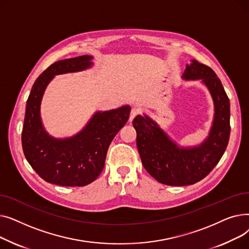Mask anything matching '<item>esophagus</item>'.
Instances as JSON below:
<instances>
[{
    "mask_svg": "<svg viewBox=\"0 0 249 249\" xmlns=\"http://www.w3.org/2000/svg\"><path fill=\"white\" fill-rule=\"evenodd\" d=\"M139 113V111L137 110V109H135V108H133L132 110H131V112H130V116H129V121L131 122L134 118H135V116L137 115Z\"/></svg>",
    "mask_w": 249,
    "mask_h": 249,
    "instance_id": "esophagus-1",
    "label": "esophagus"
}]
</instances>
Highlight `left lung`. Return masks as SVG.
<instances>
[{
    "mask_svg": "<svg viewBox=\"0 0 249 249\" xmlns=\"http://www.w3.org/2000/svg\"><path fill=\"white\" fill-rule=\"evenodd\" d=\"M181 78L201 81L214 103L212 127L201 144L179 146L147 115H137L133 120L143 166L151 177L167 186H189L207 177L224 154L230 136V103L214 71L192 59Z\"/></svg>",
    "mask_w": 249,
    "mask_h": 249,
    "instance_id": "1",
    "label": "left lung"
}]
</instances>
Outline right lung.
Instances as JSON below:
<instances>
[{"mask_svg": "<svg viewBox=\"0 0 249 249\" xmlns=\"http://www.w3.org/2000/svg\"><path fill=\"white\" fill-rule=\"evenodd\" d=\"M93 56L82 55L52 63L35 81L26 105L22 131L25 158L45 181L63 187H84L102 173L110 143L129 119L130 106L98 111L80 132L71 137L48 134L40 116L41 101L48 84L58 74L93 67Z\"/></svg>", "mask_w": 249, "mask_h": 249, "instance_id": "1", "label": "right lung"}]
</instances>
